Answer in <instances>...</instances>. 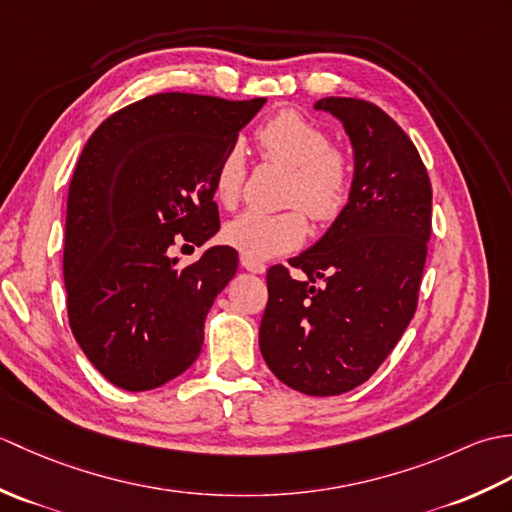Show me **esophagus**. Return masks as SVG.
Segmentation results:
<instances>
[{"instance_id": "34e87169", "label": "esophagus", "mask_w": 512, "mask_h": 512, "mask_svg": "<svg viewBox=\"0 0 512 512\" xmlns=\"http://www.w3.org/2000/svg\"><path fill=\"white\" fill-rule=\"evenodd\" d=\"M242 266L248 270V273H253V275H264L266 273V266L264 264L253 262V259H248L244 255H242Z\"/></svg>"}]
</instances>
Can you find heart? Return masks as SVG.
I'll list each match as a JSON object with an SVG mask.
<instances>
[{
    "instance_id": "1",
    "label": "heart",
    "mask_w": 512,
    "mask_h": 512,
    "mask_svg": "<svg viewBox=\"0 0 512 512\" xmlns=\"http://www.w3.org/2000/svg\"><path fill=\"white\" fill-rule=\"evenodd\" d=\"M264 158L290 169L286 204L301 206L312 220L330 222L343 211L350 195V167L339 149L330 147V136L299 112H279L259 127ZM246 149L233 143L215 169V195L233 206L244 191ZM308 235L306 217L300 211L259 213L246 211L224 228V239L253 262H266L297 250Z\"/></svg>"
}]
</instances>
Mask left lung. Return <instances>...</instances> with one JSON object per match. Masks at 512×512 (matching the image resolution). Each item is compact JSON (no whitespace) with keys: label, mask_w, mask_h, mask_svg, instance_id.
<instances>
[{"label":"left lung","mask_w":512,"mask_h":512,"mask_svg":"<svg viewBox=\"0 0 512 512\" xmlns=\"http://www.w3.org/2000/svg\"><path fill=\"white\" fill-rule=\"evenodd\" d=\"M354 149L350 198L317 244L266 275L259 350L281 383L339 396L372 376L418 306L431 237V182L416 145L380 107L330 96Z\"/></svg>","instance_id":"left-lung-1"}]
</instances>
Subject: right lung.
Here are the masks:
<instances>
[{"instance_id":"obj_1","label":"right lung","mask_w":512,"mask_h":512,"mask_svg":"<svg viewBox=\"0 0 512 512\" xmlns=\"http://www.w3.org/2000/svg\"><path fill=\"white\" fill-rule=\"evenodd\" d=\"M264 103L154 94L85 143L68 193L63 279L74 339L112 385L156 389L198 358L237 250L211 246L180 268L169 248L220 231L217 162Z\"/></svg>"}]
</instances>
